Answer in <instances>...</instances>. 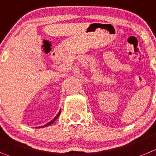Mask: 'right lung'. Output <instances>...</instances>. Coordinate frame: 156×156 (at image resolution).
Segmentation results:
<instances>
[{
    "instance_id": "1",
    "label": "right lung",
    "mask_w": 156,
    "mask_h": 156,
    "mask_svg": "<svg viewBox=\"0 0 156 156\" xmlns=\"http://www.w3.org/2000/svg\"><path fill=\"white\" fill-rule=\"evenodd\" d=\"M60 114H61V111H59V112H58V114L57 115L55 116V118H54V119H53V120H51V122H49L48 123H47V124H46V125H44V126H41V127H39V128H44V127H47V126H51V124H53L54 122H55V120H56V119H58V116L60 115Z\"/></svg>"
}]
</instances>
